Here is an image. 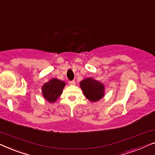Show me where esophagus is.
<instances>
[{
    "instance_id": "esophagus-1",
    "label": "esophagus",
    "mask_w": 155,
    "mask_h": 155,
    "mask_svg": "<svg viewBox=\"0 0 155 155\" xmlns=\"http://www.w3.org/2000/svg\"><path fill=\"white\" fill-rule=\"evenodd\" d=\"M69 84H70V85H75V82L74 81V80H72V81L69 82Z\"/></svg>"
}]
</instances>
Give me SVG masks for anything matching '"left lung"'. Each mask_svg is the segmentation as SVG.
Returning <instances> with one entry per match:
<instances>
[{
	"label": "left lung",
	"mask_w": 155,
	"mask_h": 155,
	"mask_svg": "<svg viewBox=\"0 0 155 155\" xmlns=\"http://www.w3.org/2000/svg\"><path fill=\"white\" fill-rule=\"evenodd\" d=\"M83 94L88 100L96 102L104 96L105 87L103 83L92 78H87L80 82Z\"/></svg>",
	"instance_id": "8db88e82"
}]
</instances>
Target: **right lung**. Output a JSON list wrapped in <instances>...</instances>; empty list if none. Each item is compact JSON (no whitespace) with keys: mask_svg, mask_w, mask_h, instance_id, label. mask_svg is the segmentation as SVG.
I'll list each match as a JSON object with an SVG mask.
<instances>
[{"mask_svg":"<svg viewBox=\"0 0 155 155\" xmlns=\"http://www.w3.org/2000/svg\"><path fill=\"white\" fill-rule=\"evenodd\" d=\"M65 82L57 78H52L41 87L42 95L49 103L56 102L62 94Z\"/></svg>","mask_w":155,"mask_h":155,"instance_id":"1","label":"right lung"}]
</instances>
